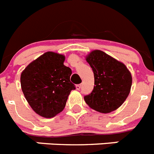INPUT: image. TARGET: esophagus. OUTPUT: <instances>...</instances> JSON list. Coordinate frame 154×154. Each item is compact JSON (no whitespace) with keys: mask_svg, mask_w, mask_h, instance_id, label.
<instances>
[{"mask_svg":"<svg viewBox=\"0 0 154 154\" xmlns=\"http://www.w3.org/2000/svg\"><path fill=\"white\" fill-rule=\"evenodd\" d=\"M75 89H77V90H79V89H81V84H79V85H75Z\"/></svg>","mask_w":154,"mask_h":154,"instance_id":"34e87169","label":"esophagus"}]
</instances>
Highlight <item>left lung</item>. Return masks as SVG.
Masks as SVG:
<instances>
[{"instance_id": "8db88e82", "label": "left lung", "mask_w": 154, "mask_h": 154, "mask_svg": "<svg viewBox=\"0 0 154 154\" xmlns=\"http://www.w3.org/2000/svg\"><path fill=\"white\" fill-rule=\"evenodd\" d=\"M85 59L92 69L95 79L93 90L84 97L85 103L102 113L117 109L130 94V72L123 62L100 50L91 51Z\"/></svg>"}]
</instances>
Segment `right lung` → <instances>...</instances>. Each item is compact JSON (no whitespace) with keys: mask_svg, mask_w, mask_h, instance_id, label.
<instances>
[{"mask_svg":"<svg viewBox=\"0 0 154 154\" xmlns=\"http://www.w3.org/2000/svg\"><path fill=\"white\" fill-rule=\"evenodd\" d=\"M63 55L47 51L31 62L21 75V86L31 109L45 118L64 109L71 91L72 70L64 65Z\"/></svg>","mask_w":154,"mask_h":154,"instance_id":"right-lung-1","label":"right lung"}]
</instances>
